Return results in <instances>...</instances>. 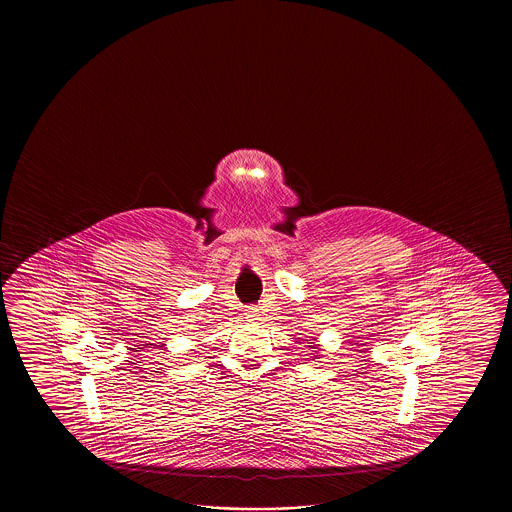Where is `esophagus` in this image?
I'll return each instance as SVG.
<instances>
[{"label":"esophagus","mask_w":512,"mask_h":512,"mask_svg":"<svg viewBox=\"0 0 512 512\" xmlns=\"http://www.w3.org/2000/svg\"><path fill=\"white\" fill-rule=\"evenodd\" d=\"M258 309H256V307H247V309H245V318H247V320H256V318H258Z\"/></svg>","instance_id":"esophagus-1"}]
</instances>
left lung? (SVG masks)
I'll use <instances>...</instances> for the list:
<instances>
[{"label": "left lung", "instance_id": "obj_1", "mask_svg": "<svg viewBox=\"0 0 512 512\" xmlns=\"http://www.w3.org/2000/svg\"><path fill=\"white\" fill-rule=\"evenodd\" d=\"M309 344H313V346H309L311 349H318V344H315V342H309ZM320 351V349H318ZM315 359H318V353H315Z\"/></svg>", "mask_w": 512, "mask_h": 512}]
</instances>
